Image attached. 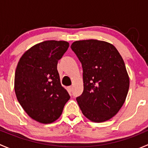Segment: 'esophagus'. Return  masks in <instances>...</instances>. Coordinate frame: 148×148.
Wrapping results in <instances>:
<instances>
[{
  "label": "esophagus",
  "instance_id": "1",
  "mask_svg": "<svg viewBox=\"0 0 148 148\" xmlns=\"http://www.w3.org/2000/svg\"><path fill=\"white\" fill-rule=\"evenodd\" d=\"M72 89H73L72 86H69V87H68V90H69V92H72Z\"/></svg>",
  "mask_w": 148,
  "mask_h": 148
}]
</instances>
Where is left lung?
<instances>
[{
	"label": "left lung",
	"instance_id": "1",
	"mask_svg": "<svg viewBox=\"0 0 148 148\" xmlns=\"http://www.w3.org/2000/svg\"><path fill=\"white\" fill-rule=\"evenodd\" d=\"M71 49L83 69L84 91L77 101L92 122L110 120L125 102L130 79L125 62L115 47L95 39L74 41Z\"/></svg>",
	"mask_w": 148,
	"mask_h": 148
}]
</instances>
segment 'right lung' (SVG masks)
Listing matches in <instances>:
<instances>
[{
    "instance_id": "add662e5",
    "label": "right lung",
    "mask_w": 148,
    "mask_h": 148,
    "mask_svg": "<svg viewBox=\"0 0 148 148\" xmlns=\"http://www.w3.org/2000/svg\"><path fill=\"white\" fill-rule=\"evenodd\" d=\"M69 48L64 41H45L21 56L15 72V92L29 117L51 123L62 114L70 96L62 86L57 64Z\"/></svg>"
}]
</instances>
